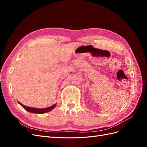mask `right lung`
<instances>
[{
  "instance_id": "obj_1",
  "label": "right lung",
  "mask_w": 147,
  "mask_h": 147,
  "mask_svg": "<svg viewBox=\"0 0 147 147\" xmlns=\"http://www.w3.org/2000/svg\"><path fill=\"white\" fill-rule=\"evenodd\" d=\"M18 103L23 107L27 111L31 113H38V114H42V113H47L48 112H50L51 110H53L54 109L56 104L53 105L51 107H49L47 108H45V109H37V108H33V107H27V106H25L24 105H23L22 104H21L20 102H18Z\"/></svg>"
}]
</instances>
